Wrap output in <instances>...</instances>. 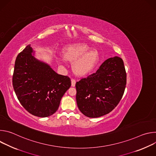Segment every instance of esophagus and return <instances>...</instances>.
<instances>
[{"label": "esophagus", "mask_w": 156, "mask_h": 156, "mask_svg": "<svg viewBox=\"0 0 156 156\" xmlns=\"http://www.w3.org/2000/svg\"><path fill=\"white\" fill-rule=\"evenodd\" d=\"M71 81H72V86L75 87V84H76V80L74 79H72Z\"/></svg>", "instance_id": "obj_1"}]
</instances>
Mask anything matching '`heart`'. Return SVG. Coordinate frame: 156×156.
I'll return each mask as SVG.
<instances>
[{
	"label": "heart",
	"instance_id": "b5f03b06",
	"mask_svg": "<svg viewBox=\"0 0 156 156\" xmlns=\"http://www.w3.org/2000/svg\"><path fill=\"white\" fill-rule=\"evenodd\" d=\"M63 58L73 62L72 69L77 75L86 76L93 71L98 65L100 56L98 51L91 49L84 43H75L65 46L62 51ZM62 62L63 59H60Z\"/></svg>",
	"mask_w": 156,
	"mask_h": 156
}]
</instances>
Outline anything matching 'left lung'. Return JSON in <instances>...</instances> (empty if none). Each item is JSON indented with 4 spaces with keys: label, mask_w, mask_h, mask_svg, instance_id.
Here are the masks:
<instances>
[{
    "label": "left lung",
    "mask_w": 156,
    "mask_h": 156,
    "mask_svg": "<svg viewBox=\"0 0 156 156\" xmlns=\"http://www.w3.org/2000/svg\"><path fill=\"white\" fill-rule=\"evenodd\" d=\"M126 74L122 59H107L95 73L76 83L77 105L83 114L97 118L110 112L120 101Z\"/></svg>",
    "instance_id": "1"
}]
</instances>
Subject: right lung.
Returning <instances> with one entry per match:
<instances>
[{"label":"right lung","mask_w":156,"mask_h":156,"mask_svg":"<svg viewBox=\"0 0 156 156\" xmlns=\"http://www.w3.org/2000/svg\"><path fill=\"white\" fill-rule=\"evenodd\" d=\"M30 46L16 57L13 86L18 101L29 113L47 117L57 110L62 98L71 86V80L37 59Z\"/></svg>","instance_id":"right-lung-1"}]
</instances>
